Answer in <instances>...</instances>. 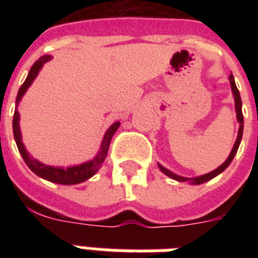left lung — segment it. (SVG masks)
I'll use <instances>...</instances> for the list:
<instances>
[{"mask_svg":"<svg viewBox=\"0 0 258 258\" xmlns=\"http://www.w3.org/2000/svg\"><path fill=\"white\" fill-rule=\"evenodd\" d=\"M229 82H230V87H232V92H233V96H234V107H236V115H237V121L240 123V128H238V134H237V139L234 142V146H233L232 151L229 154L228 159L220 166V167H217L216 170H213V171L208 172V174H204V175H200V176H194V178H186V176H180L175 172L170 171L169 169H166L161 163H158V167L161 170L165 175L170 176L171 179H175L178 182H188L190 184H201V183H205V182H208V180L213 179L214 176H217L218 174L224 171L226 167H228L230 163H232L233 158L236 155L237 150H238V146L241 143V139H242V133H244V116H242V101H241V96H240V92H238V89H237L236 86V82H234V78H233V75L229 76Z\"/></svg>","mask_w":258,"mask_h":258,"instance_id":"1","label":"left lung"}]
</instances>
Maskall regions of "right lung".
<instances>
[{"mask_svg":"<svg viewBox=\"0 0 258 258\" xmlns=\"http://www.w3.org/2000/svg\"><path fill=\"white\" fill-rule=\"evenodd\" d=\"M49 60H52V56L50 54H45L34 62L33 67L30 68L29 74H28V78L24 82L20 89H18L17 97H16V111H14L13 116V135L14 141H16V145L18 147V151L21 154L22 159L25 161L26 166L29 167L32 171L38 175L42 179L49 180V182H53V183L58 184H78L82 183L84 180L89 179L91 176H93L99 171V169L103 165L107 154H108L109 143H111V139H112L113 134L116 133V130L119 128L120 125V121H115L112 124L109 125L108 130L105 131L104 137H103V141H101V146L99 149V153L96 154V157L92 158L91 161L84 162V163H80V165L70 166V167H58V166H49L42 163V162L34 159L32 155H30L28 151H26L25 146L22 143V135L21 130H20V113L17 111V105L20 104L22 96L25 95V92L28 91L32 83L34 82V79L37 78L38 72L41 71V68L44 67L45 62H48Z\"/></svg>","mask_w":258,"mask_h":258,"instance_id":"obj_1","label":"right lung"}]
</instances>
